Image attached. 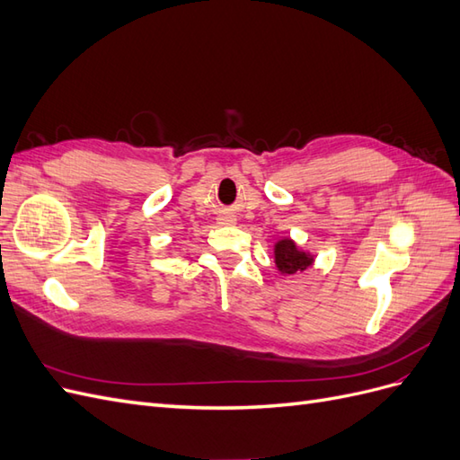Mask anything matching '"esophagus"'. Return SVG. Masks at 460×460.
Returning <instances> with one entry per match:
<instances>
[{
	"mask_svg": "<svg viewBox=\"0 0 460 460\" xmlns=\"http://www.w3.org/2000/svg\"><path fill=\"white\" fill-rule=\"evenodd\" d=\"M235 222V218H232V217H226V215H222V217H218V225L220 226H226V225H234Z\"/></svg>",
	"mask_w": 460,
	"mask_h": 460,
	"instance_id": "34e87169",
	"label": "esophagus"
}]
</instances>
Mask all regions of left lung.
Returning <instances> with one entry per match:
<instances>
[{
    "mask_svg": "<svg viewBox=\"0 0 460 460\" xmlns=\"http://www.w3.org/2000/svg\"><path fill=\"white\" fill-rule=\"evenodd\" d=\"M274 264L278 272L291 276L313 267L314 255L305 252L291 238H282L274 243Z\"/></svg>",
    "mask_w": 460,
    "mask_h": 460,
    "instance_id": "left-lung-1",
    "label": "left lung"
}]
</instances>
